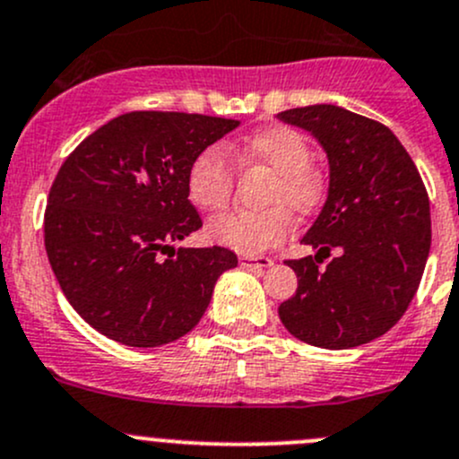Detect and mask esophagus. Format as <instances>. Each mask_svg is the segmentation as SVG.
I'll list each match as a JSON object with an SVG mask.
<instances>
[{
    "label": "esophagus",
    "mask_w": 459,
    "mask_h": 459,
    "mask_svg": "<svg viewBox=\"0 0 459 459\" xmlns=\"http://www.w3.org/2000/svg\"><path fill=\"white\" fill-rule=\"evenodd\" d=\"M240 267L245 269H264L272 264V258H264V256H240L238 258Z\"/></svg>",
    "instance_id": "34e87169"
}]
</instances>
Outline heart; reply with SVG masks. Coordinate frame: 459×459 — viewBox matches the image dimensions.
<instances>
[{
	"mask_svg": "<svg viewBox=\"0 0 459 459\" xmlns=\"http://www.w3.org/2000/svg\"><path fill=\"white\" fill-rule=\"evenodd\" d=\"M231 154L245 168L256 165L272 174L264 192V203L272 207L263 212H230L212 221L207 231L216 243L243 256H258L285 240L291 219L284 208L294 214H307L318 205L323 186L309 168V143L294 127H267L243 145H236ZM231 190L234 168L225 150L216 145L205 148L187 169L192 203L205 212H219L230 203Z\"/></svg>",
	"mask_w": 459,
	"mask_h": 459,
	"instance_id": "obj_1",
	"label": "heart"
}]
</instances>
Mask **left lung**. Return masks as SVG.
Listing matches in <instances>:
<instances>
[{"label":"left lung","mask_w":459,"mask_h":459,"mask_svg":"<svg viewBox=\"0 0 459 459\" xmlns=\"http://www.w3.org/2000/svg\"><path fill=\"white\" fill-rule=\"evenodd\" d=\"M278 119L311 132L329 160L327 201L300 240L318 252L287 261L299 290L278 316L307 344L360 347L403 318L422 281L431 249L427 187L398 136L377 121L332 103ZM332 248L339 256L318 270Z\"/></svg>","instance_id":"1"}]
</instances>
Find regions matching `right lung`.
Returning <instances> with one entry per match:
<instances>
[{"instance_id":"right-lung-1","label":"right lung","mask_w":459,"mask_h":459,"mask_svg":"<svg viewBox=\"0 0 459 459\" xmlns=\"http://www.w3.org/2000/svg\"><path fill=\"white\" fill-rule=\"evenodd\" d=\"M238 121L187 112H127L83 139L50 187L44 240L79 316L127 347H160L196 327L221 273L219 247H178L201 228L187 169Z\"/></svg>"}]
</instances>
